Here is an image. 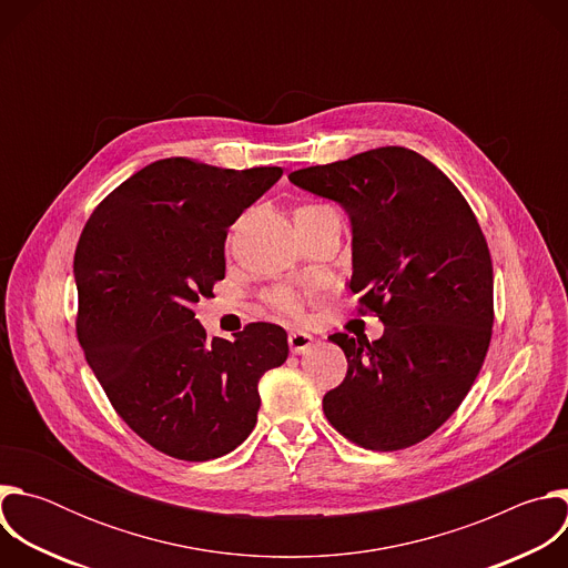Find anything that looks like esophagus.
<instances>
[{"label": "esophagus", "instance_id": "34e87169", "mask_svg": "<svg viewBox=\"0 0 568 568\" xmlns=\"http://www.w3.org/2000/svg\"><path fill=\"white\" fill-rule=\"evenodd\" d=\"M287 342H290L292 353H296V355H305V353H310L312 346H314V337H312L310 333H303V331H292L290 337H287Z\"/></svg>", "mask_w": 568, "mask_h": 568}]
</instances>
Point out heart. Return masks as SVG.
I'll list each match as a JSON object with an SVG mask.
<instances>
[{
	"label": "heart",
	"mask_w": 568,
	"mask_h": 568,
	"mask_svg": "<svg viewBox=\"0 0 568 568\" xmlns=\"http://www.w3.org/2000/svg\"><path fill=\"white\" fill-rule=\"evenodd\" d=\"M272 301H274L276 307H281V310H285V312H298V310H301V301H298L296 292H292V290H287V287L276 290V292L272 294Z\"/></svg>",
	"instance_id": "obj_1"
}]
</instances>
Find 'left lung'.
<instances>
[{"instance_id":"8db88e82","label":"left lung","mask_w":568,"mask_h":568,"mask_svg":"<svg viewBox=\"0 0 568 568\" xmlns=\"http://www.w3.org/2000/svg\"><path fill=\"white\" fill-rule=\"evenodd\" d=\"M290 182L344 206L353 233L351 292L375 312V342L331 337L344 382L323 414L348 440L393 452L432 436L465 399L493 337V261L452 180L423 154L386 145Z\"/></svg>"}]
</instances>
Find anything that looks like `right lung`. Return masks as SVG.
Instances as JSON below:
<instances>
[{"label":"right lung","instance_id":"1","mask_svg":"<svg viewBox=\"0 0 568 568\" xmlns=\"http://www.w3.org/2000/svg\"><path fill=\"white\" fill-rule=\"evenodd\" d=\"M281 175L159 159L114 189L80 233L78 342L116 414L169 456L233 452L256 427L261 377L287 359L281 326L209 339L193 312L224 278L229 226Z\"/></svg>","mask_w":568,"mask_h":568}]
</instances>
